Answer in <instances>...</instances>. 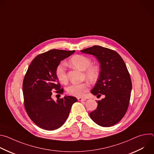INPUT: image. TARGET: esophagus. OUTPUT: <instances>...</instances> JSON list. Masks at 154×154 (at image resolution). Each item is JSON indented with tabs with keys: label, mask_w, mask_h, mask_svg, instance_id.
Instances as JSON below:
<instances>
[{
	"label": "esophagus",
	"mask_w": 154,
	"mask_h": 154,
	"mask_svg": "<svg viewBox=\"0 0 154 154\" xmlns=\"http://www.w3.org/2000/svg\"><path fill=\"white\" fill-rule=\"evenodd\" d=\"M77 100H78V101H79V102H82V101H85L86 99H84V98L78 97V98H77Z\"/></svg>",
	"instance_id": "obj_1"
}]
</instances>
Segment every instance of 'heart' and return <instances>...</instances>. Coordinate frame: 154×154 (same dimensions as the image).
I'll use <instances>...</instances> for the list:
<instances>
[{
  "label": "heart",
  "instance_id": "obj_1",
  "mask_svg": "<svg viewBox=\"0 0 154 154\" xmlns=\"http://www.w3.org/2000/svg\"><path fill=\"white\" fill-rule=\"evenodd\" d=\"M68 63L72 66L81 71H85V75L90 80H94L98 75L99 70L95 66L91 65V60L86 56L82 55H74L69 59ZM55 74L61 83H66L68 82L66 70L63 63H60L57 66ZM88 89L89 84L86 82L75 83L70 85L67 88V92L74 96L82 97L88 91Z\"/></svg>",
  "mask_w": 154,
  "mask_h": 154
}]
</instances>
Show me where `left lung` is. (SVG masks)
Segmentation results:
<instances>
[{"label": "left lung", "mask_w": 154, "mask_h": 154, "mask_svg": "<svg viewBox=\"0 0 154 154\" xmlns=\"http://www.w3.org/2000/svg\"><path fill=\"white\" fill-rule=\"evenodd\" d=\"M94 56L100 63L99 77L91 93L105 97L96 101L97 109L90 113L91 119L102 127L115 125L125 115L129 104L132 85L126 65L115 51L99 46L81 51Z\"/></svg>", "instance_id": "1"}]
</instances>
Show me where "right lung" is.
I'll use <instances>...</instances> for the list:
<instances>
[{"mask_svg":"<svg viewBox=\"0 0 154 154\" xmlns=\"http://www.w3.org/2000/svg\"><path fill=\"white\" fill-rule=\"evenodd\" d=\"M75 52L51 50L36 57L27 69L23 84L24 105L30 118L40 128L54 130L62 126L77 101L70 96L55 101L51 97L54 90L63 93L55 74L57 66Z\"/></svg>","mask_w":154,"mask_h":154,"instance_id":"add662e5","label":"right lung"}]
</instances>
